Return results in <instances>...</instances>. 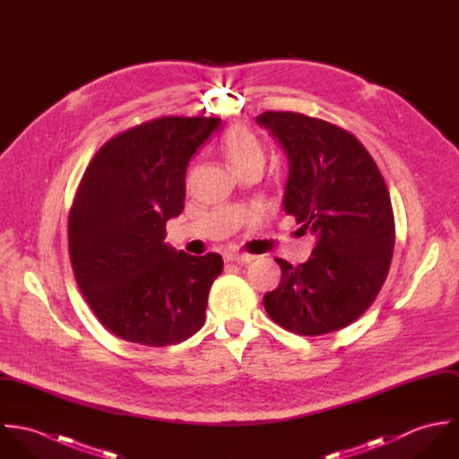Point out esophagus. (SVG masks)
I'll list each match as a JSON object with an SVG mask.
<instances>
[{"mask_svg": "<svg viewBox=\"0 0 459 459\" xmlns=\"http://www.w3.org/2000/svg\"><path fill=\"white\" fill-rule=\"evenodd\" d=\"M255 258H256V256L246 255V253H228V255H226V262L251 263Z\"/></svg>", "mask_w": 459, "mask_h": 459, "instance_id": "1", "label": "esophagus"}]
</instances>
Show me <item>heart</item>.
<instances>
[{"label": "heart", "instance_id": "obj_1", "mask_svg": "<svg viewBox=\"0 0 459 459\" xmlns=\"http://www.w3.org/2000/svg\"><path fill=\"white\" fill-rule=\"evenodd\" d=\"M219 146L231 169L238 175L253 168L262 169L264 164L262 141L247 127L230 129L222 135Z\"/></svg>", "mask_w": 459, "mask_h": 459}]
</instances>
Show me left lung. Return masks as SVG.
Instances as JSON below:
<instances>
[{
	"label": "left lung",
	"mask_w": 459,
	"mask_h": 459,
	"mask_svg": "<svg viewBox=\"0 0 459 459\" xmlns=\"http://www.w3.org/2000/svg\"><path fill=\"white\" fill-rule=\"evenodd\" d=\"M256 124L288 157L284 212L316 237L307 262L275 260L282 277L263 297L264 311L300 335L344 328L373 304L393 260V204L384 177L353 134L320 118L264 111Z\"/></svg>",
	"instance_id": "obj_1"
}]
</instances>
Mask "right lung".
<instances>
[{
	"instance_id": "add662e5",
	"label": "right lung",
	"mask_w": 459,
	"mask_h": 459,
	"mask_svg": "<svg viewBox=\"0 0 459 459\" xmlns=\"http://www.w3.org/2000/svg\"><path fill=\"white\" fill-rule=\"evenodd\" d=\"M219 118L162 117L109 139L86 168L68 215L75 282L99 322L143 346L186 341L204 324L215 253L164 242L186 199V173Z\"/></svg>"
}]
</instances>
